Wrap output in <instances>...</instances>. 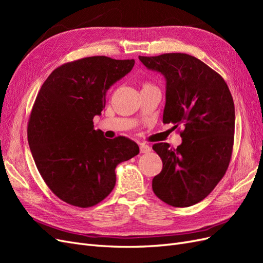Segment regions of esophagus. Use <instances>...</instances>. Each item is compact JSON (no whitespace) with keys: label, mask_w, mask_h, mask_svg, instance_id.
I'll return each instance as SVG.
<instances>
[{"label":"esophagus","mask_w":263,"mask_h":263,"mask_svg":"<svg viewBox=\"0 0 263 263\" xmlns=\"http://www.w3.org/2000/svg\"><path fill=\"white\" fill-rule=\"evenodd\" d=\"M139 148H140V153L141 154H147V153H149V151L151 150V148L148 145H145V144H141Z\"/></svg>","instance_id":"obj_1"}]
</instances>
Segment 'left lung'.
Masks as SVG:
<instances>
[{
  "mask_svg": "<svg viewBox=\"0 0 263 263\" xmlns=\"http://www.w3.org/2000/svg\"><path fill=\"white\" fill-rule=\"evenodd\" d=\"M166 80L162 122L184 127L177 148L159 142L161 172L153 179L154 193L174 208L192 206L208 196L225 176L232 159L235 105L222 77L203 61L181 52L139 55Z\"/></svg>",
  "mask_w": 263,
  "mask_h": 263,
  "instance_id": "1",
  "label": "left lung"
}]
</instances>
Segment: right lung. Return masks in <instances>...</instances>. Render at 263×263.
Instances as JSON below:
<instances>
[{
    "instance_id": "add662e5",
    "label": "right lung",
    "mask_w": 263,
    "mask_h": 263,
    "mask_svg": "<svg viewBox=\"0 0 263 263\" xmlns=\"http://www.w3.org/2000/svg\"><path fill=\"white\" fill-rule=\"evenodd\" d=\"M134 65L105 55L78 59L54 69L39 90L28 144L47 186L63 202L81 209L99 204L115 186L116 165L139 154L135 141L107 139L93 125L109 86Z\"/></svg>"
}]
</instances>
